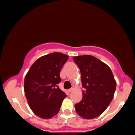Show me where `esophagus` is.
Segmentation results:
<instances>
[{"label": "esophagus", "instance_id": "34e87169", "mask_svg": "<svg viewBox=\"0 0 135 135\" xmlns=\"http://www.w3.org/2000/svg\"><path fill=\"white\" fill-rule=\"evenodd\" d=\"M73 90H74V89H73V88H71V89H68V92L70 93V92H72Z\"/></svg>", "mask_w": 135, "mask_h": 135}]
</instances>
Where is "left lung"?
<instances>
[{
    "instance_id": "left-lung-1",
    "label": "left lung",
    "mask_w": 135,
    "mask_h": 135,
    "mask_svg": "<svg viewBox=\"0 0 135 135\" xmlns=\"http://www.w3.org/2000/svg\"><path fill=\"white\" fill-rule=\"evenodd\" d=\"M81 76L83 98L75 105L78 115L84 119L99 116L113 100L116 89V81L108 65L92 55L74 56Z\"/></svg>"
}]
</instances>
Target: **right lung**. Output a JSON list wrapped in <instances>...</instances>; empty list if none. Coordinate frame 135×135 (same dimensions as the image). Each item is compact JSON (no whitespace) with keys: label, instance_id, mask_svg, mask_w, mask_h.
Here are the masks:
<instances>
[{"label":"right lung","instance_id":"add662e5","mask_svg":"<svg viewBox=\"0 0 135 135\" xmlns=\"http://www.w3.org/2000/svg\"><path fill=\"white\" fill-rule=\"evenodd\" d=\"M68 56L54 52L38 58L27 73L24 92L30 108L38 117L49 119L56 115L67 97L58 86L62 66Z\"/></svg>","mask_w":135,"mask_h":135}]
</instances>
